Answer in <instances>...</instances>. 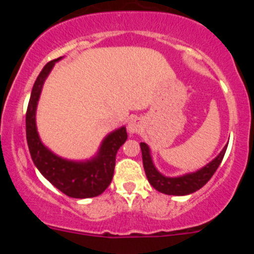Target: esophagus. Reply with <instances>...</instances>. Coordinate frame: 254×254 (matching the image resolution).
<instances>
[{"instance_id": "obj_1", "label": "esophagus", "mask_w": 254, "mask_h": 254, "mask_svg": "<svg viewBox=\"0 0 254 254\" xmlns=\"http://www.w3.org/2000/svg\"><path fill=\"white\" fill-rule=\"evenodd\" d=\"M128 132L129 133H137V132H140V129L142 128V125H141V121L138 120V118H134V120L129 121L128 123Z\"/></svg>"}]
</instances>
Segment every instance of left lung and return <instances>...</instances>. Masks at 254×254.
I'll return each instance as SVG.
<instances>
[{
	"label": "left lung",
	"mask_w": 254,
	"mask_h": 254,
	"mask_svg": "<svg viewBox=\"0 0 254 254\" xmlns=\"http://www.w3.org/2000/svg\"><path fill=\"white\" fill-rule=\"evenodd\" d=\"M140 146L141 151H142L143 169H145V173H146L147 181L150 182V185L156 190L161 192V193L173 194V196H186V194L193 193V192L198 190L199 188H202L210 181L211 177L214 176V173L216 172V169L221 164V160H223L224 155H225L228 145L207 165H205L203 168L197 170V172L188 173V174L179 177L163 176L155 168L154 163H152L149 146L145 142H141Z\"/></svg>",
	"instance_id": "1"
}]
</instances>
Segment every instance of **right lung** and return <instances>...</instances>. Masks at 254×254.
<instances>
[{
	"label": "right lung",
	"instance_id": "right-lung-1",
	"mask_svg": "<svg viewBox=\"0 0 254 254\" xmlns=\"http://www.w3.org/2000/svg\"><path fill=\"white\" fill-rule=\"evenodd\" d=\"M60 58L43 67L31 90L26 111V141L31 159L42 176L68 197L89 198L102 194L111 185L116 167V155L127 140L126 127L111 132L103 140L98 154L86 161H73L57 156L40 141L35 123V113L42 87L47 76Z\"/></svg>",
	"mask_w": 254,
	"mask_h": 254
}]
</instances>
